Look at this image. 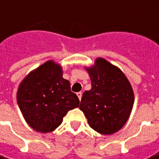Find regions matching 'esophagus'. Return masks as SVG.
Instances as JSON below:
<instances>
[{"label": "esophagus", "mask_w": 159, "mask_h": 159, "mask_svg": "<svg viewBox=\"0 0 159 159\" xmlns=\"http://www.w3.org/2000/svg\"><path fill=\"white\" fill-rule=\"evenodd\" d=\"M77 96L79 97V98H80V100L82 97V92H79V93H77Z\"/></svg>", "instance_id": "esophagus-1"}]
</instances>
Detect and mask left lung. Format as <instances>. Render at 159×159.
Listing matches in <instances>:
<instances>
[{
    "mask_svg": "<svg viewBox=\"0 0 159 159\" xmlns=\"http://www.w3.org/2000/svg\"><path fill=\"white\" fill-rule=\"evenodd\" d=\"M87 71L92 88L83 93L80 109L93 130L112 134L123 127L130 116L134 103L132 86L121 70L104 59H97Z\"/></svg>",
    "mask_w": 159,
    "mask_h": 159,
    "instance_id": "obj_1",
    "label": "left lung"
}]
</instances>
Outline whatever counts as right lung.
Masks as SVG:
<instances>
[{
    "label": "right lung",
    "mask_w": 159,
    "mask_h": 159,
    "mask_svg": "<svg viewBox=\"0 0 159 159\" xmlns=\"http://www.w3.org/2000/svg\"><path fill=\"white\" fill-rule=\"evenodd\" d=\"M17 103L24 119L37 132H52L80 99L62 78L61 67L48 61L30 73L20 85Z\"/></svg>",
    "instance_id": "1"
}]
</instances>
